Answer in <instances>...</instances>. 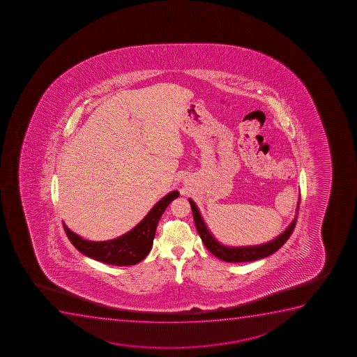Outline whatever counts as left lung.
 <instances>
[{
    "label": "left lung",
    "mask_w": 357,
    "mask_h": 357,
    "mask_svg": "<svg viewBox=\"0 0 357 357\" xmlns=\"http://www.w3.org/2000/svg\"><path fill=\"white\" fill-rule=\"evenodd\" d=\"M191 210H192L193 221L197 228L198 234L202 238V241L206 245V248L209 250L215 257H218L221 260L228 261V263H243V261H253V260L261 259L265 257L273 255V252H276L278 248H281L284 245L285 241L289 239L290 235L293 233L298 216L295 218L293 223L290 225L285 231H283L278 238L270 241V243L260 245V246H252V248H226L221 243H218L214 239V236L210 234L206 225L202 220L201 214L198 211L197 206L191 199H189ZM300 206V204H298Z\"/></svg>",
    "instance_id": "left-lung-1"
}]
</instances>
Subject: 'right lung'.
Wrapping results in <instances>:
<instances>
[{
  "label": "right lung",
  "instance_id": "add662e5",
  "mask_svg": "<svg viewBox=\"0 0 357 357\" xmlns=\"http://www.w3.org/2000/svg\"><path fill=\"white\" fill-rule=\"evenodd\" d=\"M179 196V192L173 191L166 197L158 202L149 214L131 229L129 233L109 241H89L68 229L63 223L68 239L84 256L116 266L135 265L147 257L151 250L153 240L155 236L156 226L165 210Z\"/></svg>",
  "mask_w": 357,
  "mask_h": 357
}]
</instances>
